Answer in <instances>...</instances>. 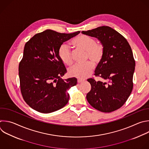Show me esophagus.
Returning <instances> with one entry per match:
<instances>
[{"instance_id":"34e87169","label":"esophagus","mask_w":149,"mask_h":149,"mask_svg":"<svg viewBox=\"0 0 149 149\" xmlns=\"http://www.w3.org/2000/svg\"><path fill=\"white\" fill-rule=\"evenodd\" d=\"M84 81V79H78V81H77V82H78V83H81V82H83Z\"/></svg>"}]
</instances>
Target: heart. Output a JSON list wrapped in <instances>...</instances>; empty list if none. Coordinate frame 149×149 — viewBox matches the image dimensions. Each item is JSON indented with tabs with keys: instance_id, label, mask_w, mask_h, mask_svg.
Segmentation results:
<instances>
[{
	"instance_id": "1",
	"label": "heart",
	"mask_w": 149,
	"mask_h": 149,
	"mask_svg": "<svg viewBox=\"0 0 149 149\" xmlns=\"http://www.w3.org/2000/svg\"><path fill=\"white\" fill-rule=\"evenodd\" d=\"M71 44L77 48L86 52V59H90L95 64L100 63L104 55V45L91 37L81 34L73 38ZM58 54L61 61L68 66L72 65L73 61L71 52L67 44H63L59 48ZM94 68V64L91 61L83 64H77L71 68L68 73L70 76L79 79L87 77Z\"/></svg>"
}]
</instances>
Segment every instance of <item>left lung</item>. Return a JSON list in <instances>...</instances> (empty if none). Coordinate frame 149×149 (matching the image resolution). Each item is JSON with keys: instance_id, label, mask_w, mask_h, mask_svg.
Segmentation results:
<instances>
[{"instance_id": "obj_1", "label": "left lung", "mask_w": 149, "mask_h": 149, "mask_svg": "<svg viewBox=\"0 0 149 149\" xmlns=\"http://www.w3.org/2000/svg\"><path fill=\"white\" fill-rule=\"evenodd\" d=\"M81 33L97 38L105 48L102 60L94 74L104 81L88 79L91 89L86 95V100L93 108L101 112L115 111L125 104L133 89L135 61L132 48L122 34L109 26Z\"/></svg>"}]
</instances>
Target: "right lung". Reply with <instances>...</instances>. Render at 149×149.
<instances>
[{"instance_id": "1", "label": "right lung", "mask_w": 149, "mask_h": 149, "mask_svg": "<svg viewBox=\"0 0 149 149\" xmlns=\"http://www.w3.org/2000/svg\"><path fill=\"white\" fill-rule=\"evenodd\" d=\"M47 30L35 34L25 44L19 65L20 91L24 101L44 113L58 111L67 105V91L77 85V78L63 79L67 72L58 51L63 43L78 35Z\"/></svg>"}]
</instances>
